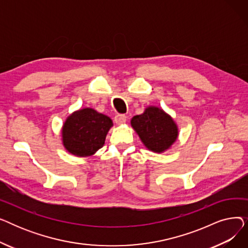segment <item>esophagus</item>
Returning <instances> with one entry per match:
<instances>
[{
    "label": "esophagus",
    "mask_w": 248,
    "mask_h": 248,
    "mask_svg": "<svg viewBox=\"0 0 248 248\" xmlns=\"http://www.w3.org/2000/svg\"><path fill=\"white\" fill-rule=\"evenodd\" d=\"M126 121V116L124 114H116L114 116V122L116 124H123Z\"/></svg>",
    "instance_id": "esophagus-1"
}]
</instances>
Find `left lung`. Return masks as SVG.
I'll return each mask as SVG.
<instances>
[{
    "label": "left lung",
    "instance_id": "1",
    "mask_svg": "<svg viewBox=\"0 0 248 248\" xmlns=\"http://www.w3.org/2000/svg\"><path fill=\"white\" fill-rule=\"evenodd\" d=\"M131 124L142 144L152 152H165L178 138L177 124L170 115L159 108H146L144 113L135 115Z\"/></svg>",
    "mask_w": 248,
    "mask_h": 248
}]
</instances>
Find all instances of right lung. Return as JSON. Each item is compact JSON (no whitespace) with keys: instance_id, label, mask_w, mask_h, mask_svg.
<instances>
[{"instance_id":"add662e5","label":"right lung","mask_w":248,"mask_h":248,"mask_svg":"<svg viewBox=\"0 0 248 248\" xmlns=\"http://www.w3.org/2000/svg\"><path fill=\"white\" fill-rule=\"evenodd\" d=\"M112 125L108 116L93 108L77 110L69 115L63 124V145L77 157L91 155L102 148Z\"/></svg>"}]
</instances>
